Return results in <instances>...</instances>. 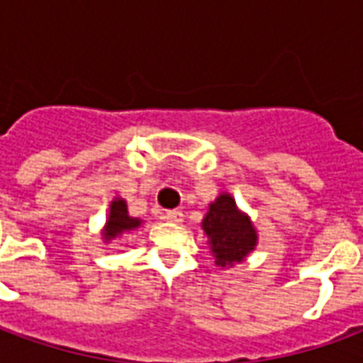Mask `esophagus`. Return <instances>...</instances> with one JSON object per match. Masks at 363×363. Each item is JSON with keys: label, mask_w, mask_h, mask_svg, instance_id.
<instances>
[{"label": "esophagus", "mask_w": 363, "mask_h": 363, "mask_svg": "<svg viewBox=\"0 0 363 363\" xmlns=\"http://www.w3.org/2000/svg\"><path fill=\"white\" fill-rule=\"evenodd\" d=\"M165 220L171 221V223H181V221L184 220V213L179 212V210H169V212L165 213Z\"/></svg>", "instance_id": "34e87169"}]
</instances>
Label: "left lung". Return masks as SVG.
Listing matches in <instances>:
<instances>
[{
	"mask_svg": "<svg viewBox=\"0 0 363 363\" xmlns=\"http://www.w3.org/2000/svg\"><path fill=\"white\" fill-rule=\"evenodd\" d=\"M202 229L208 235L216 264L221 268L243 262L259 241L249 216L237 208L235 200L228 192L220 194L210 204V210L202 220Z\"/></svg>",
	"mask_w": 363,
	"mask_h": 363,
	"instance_id": "obj_1",
	"label": "left lung"
}]
</instances>
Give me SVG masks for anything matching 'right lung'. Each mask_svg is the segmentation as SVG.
<instances>
[{
  "instance_id": "add662e5",
  "label": "right lung",
  "mask_w": 363,
  "mask_h": 363,
  "mask_svg": "<svg viewBox=\"0 0 363 363\" xmlns=\"http://www.w3.org/2000/svg\"><path fill=\"white\" fill-rule=\"evenodd\" d=\"M142 225V220L132 218L128 213L126 200L122 198H114L111 202V212H108V220L104 223L103 237L104 241H112L114 237H120L122 233H130Z\"/></svg>"
}]
</instances>
